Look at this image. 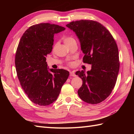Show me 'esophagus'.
<instances>
[{"mask_svg": "<svg viewBox=\"0 0 134 134\" xmlns=\"http://www.w3.org/2000/svg\"><path fill=\"white\" fill-rule=\"evenodd\" d=\"M70 76H76V74L74 73V72H70Z\"/></svg>", "mask_w": 134, "mask_h": 134, "instance_id": "obj_1", "label": "esophagus"}]
</instances>
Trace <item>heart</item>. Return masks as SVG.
<instances>
[{
    "label": "heart",
    "mask_w": 134,
    "mask_h": 134,
    "mask_svg": "<svg viewBox=\"0 0 134 134\" xmlns=\"http://www.w3.org/2000/svg\"><path fill=\"white\" fill-rule=\"evenodd\" d=\"M63 41H64V43L65 44L66 46H68L70 43H71L72 42L74 41L75 40L71 37H65L63 38Z\"/></svg>",
    "instance_id": "b5f03b06"
}]
</instances>
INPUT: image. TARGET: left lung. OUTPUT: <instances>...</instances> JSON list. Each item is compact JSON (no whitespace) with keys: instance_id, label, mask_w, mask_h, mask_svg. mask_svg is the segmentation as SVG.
Returning a JSON list of instances; mask_svg holds the SVG:
<instances>
[{"instance_id":"8db88e82","label":"left lung","mask_w":134,"mask_h":134,"mask_svg":"<svg viewBox=\"0 0 134 134\" xmlns=\"http://www.w3.org/2000/svg\"><path fill=\"white\" fill-rule=\"evenodd\" d=\"M66 26L79 40L83 62L92 65L86 73L84 70L76 72L83 80L78 96L85 102L99 103L111 94L118 76L120 63L116 41L106 28L96 21L80 20Z\"/></svg>"}]
</instances>
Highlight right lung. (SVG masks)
Listing matches in <instances>:
<instances>
[{
  "label": "right lung",
  "instance_id": "obj_1",
  "mask_svg": "<svg viewBox=\"0 0 134 134\" xmlns=\"http://www.w3.org/2000/svg\"><path fill=\"white\" fill-rule=\"evenodd\" d=\"M65 28L54 24L40 23L27 29L20 40L15 65L18 78L29 99L40 106L57 99L69 72L48 69L46 57L52 51L54 35Z\"/></svg>",
  "mask_w": 134,
  "mask_h": 134
}]
</instances>
